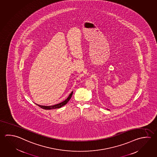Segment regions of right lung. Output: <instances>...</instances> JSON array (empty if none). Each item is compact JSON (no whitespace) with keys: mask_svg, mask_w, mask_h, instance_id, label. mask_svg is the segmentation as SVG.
I'll use <instances>...</instances> for the list:
<instances>
[{"mask_svg":"<svg viewBox=\"0 0 157 157\" xmlns=\"http://www.w3.org/2000/svg\"><path fill=\"white\" fill-rule=\"evenodd\" d=\"M72 94H73V91H72L71 93L69 94V96H68V97L67 98V99H66L65 101H63L62 102L58 103V104H56V105H48V106H47V105H37V104H36V105H37L38 106H39L40 107H41V109H59L60 107H63V105H65L68 102V101H69V100H70L71 98Z\"/></svg>","mask_w":157,"mask_h":157,"instance_id":"right-lung-1","label":"right lung"}]
</instances>
